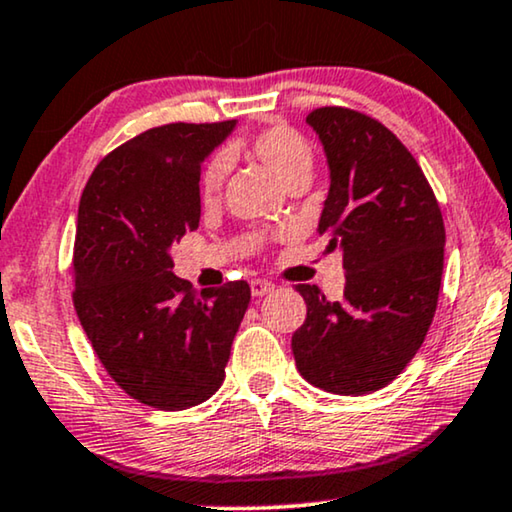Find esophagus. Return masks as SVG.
Segmentation results:
<instances>
[{"mask_svg": "<svg viewBox=\"0 0 512 512\" xmlns=\"http://www.w3.org/2000/svg\"><path fill=\"white\" fill-rule=\"evenodd\" d=\"M272 289H275V284L265 282V279H251V296H254V298L268 296Z\"/></svg>", "mask_w": 512, "mask_h": 512, "instance_id": "esophagus-1", "label": "esophagus"}]
</instances>
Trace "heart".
Masks as SVG:
<instances>
[{"label":"heart","instance_id":"b5f03b06","mask_svg":"<svg viewBox=\"0 0 512 512\" xmlns=\"http://www.w3.org/2000/svg\"><path fill=\"white\" fill-rule=\"evenodd\" d=\"M247 149L258 163L265 165L279 184L286 186L293 179H310L312 172V146L296 128L286 123H272L247 139ZM228 174V158L214 156L202 172L200 191L205 200L219 195L223 179Z\"/></svg>","mask_w":512,"mask_h":512}]
</instances>
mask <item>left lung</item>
Returning a JSON list of instances; mask_svg holds the SVG:
<instances>
[{"instance_id": "obj_1", "label": "left lung", "mask_w": 512, "mask_h": 512, "mask_svg": "<svg viewBox=\"0 0 512 512\" xmlns=\"http://www.w3.org/2000/svg\"><path fill=\"white\" fill-rule=\"evenodd\" d=\"M305 123L331 179L317 233L328 254H342L347 282L333 303L319 286H296L307 319L291 349L314 387L373 394L403 373L436 314L443 216L417 160L382 123L342 107L314 109Z\"/></svg>"}]
</instances>
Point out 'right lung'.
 <instances>
[{
	"label": "right lung",
	"mask_w": 512,
	"mask_h": 512,
	"mask_svg": "<svg viewBox=\"0 0 512 512\" xmlns=\"http://www.w3.org/2000/svg\"><path fill=\"white\" fill-rule=\"evenodd\" d=\"M237 121L170 123L111 151L90 174L74 242V307L102 366L158 410L214 396L247 312V282L198 293L172 247L200 226V172Z\"/></svg>",
	"instance_id": "1"
}]
</instances>
